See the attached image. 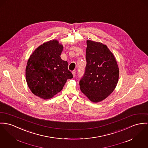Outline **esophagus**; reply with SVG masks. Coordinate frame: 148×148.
I'll list each match as a JSON object with an SVG mask.
<instances>
[{
    "label": "esophagus",
    "mask_w": 148,
    "mask_h": 148,
    "mask_svg": "<svg viewBox=\"0 0 148 148\" xmlns=\"http://www.w3.org/2000/svg\"><path fill=\"white\" fill-rule=\"evenodd\" d=\"M72 74H73V76L75 77V74H76V71H75V70L73 71H72Z\"/></svg>",
    "instance_id": "1"
}]
</instances>
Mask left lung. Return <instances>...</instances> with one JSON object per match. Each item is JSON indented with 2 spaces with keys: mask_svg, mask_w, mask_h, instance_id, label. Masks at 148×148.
Wrapping results in <instances>:
<instances>
[{
  "mask_svg": "<svg viewBox=\"0 0 148 148\" xmlns=\"http://www.w3.org/2000/svg\"><path fill=\"white\" fill-rule=\"evenodd\" d=\"M85 73L80 80L81 91L93 102L101 101L114 90L119 68L113 54L101 43L87 41Z\"/></svg>",
  "mask_w": 148,
  "mask_h": 148,
  "instance_id": "left-lung-1",
  "label": "left lung"
}]
</instances>
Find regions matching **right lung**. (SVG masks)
<instances>
[{
    "mask_svg": "<svg viewBox=\"0 0 148 148\" xmlns=\"http://www.w3.org/2000/svg\"><path fill=\"white\" fill-rule=\"evenodd\" d=\"M63 46L57 40L39 46L29 57L26 68L29 88L43 99L52 97L61 91L67 80L73 78L68 63L60 55Z\"/></svg>",
    "mask_w": 148,
    "mask_h": 148,
    "instance_id": "obj_1",
    "label": "right lung"
}]
</instances>
